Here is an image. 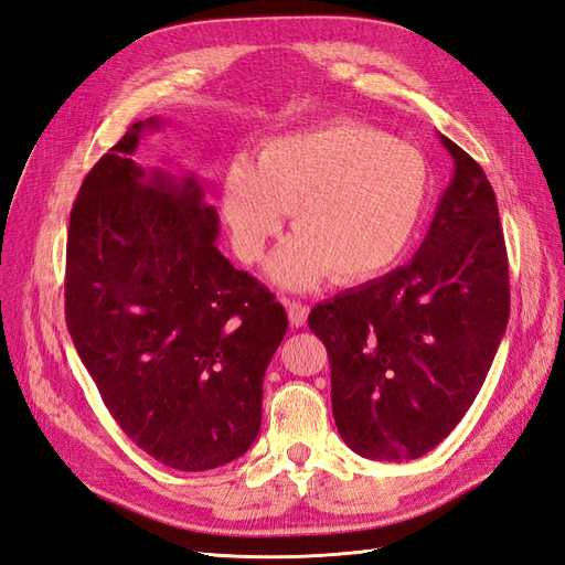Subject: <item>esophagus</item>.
I'll return each instance as SVG.
<instances>
[{"label":"esophagus","instance_id":"1","mask_svg":"<svg viewBox=\"0 0 565 565\" xmlns=\"http://www.w3.org/2000/svg\"><path fill=\"white\" fill-rule=\"evenodd\" d=\"M285 309H287V316H289V322L295 324V328H303L306 324V318H309V306L301 303V301H289L285 299Z\"/></svg>","mask_w":565,"mask_h":565}]
</instances>
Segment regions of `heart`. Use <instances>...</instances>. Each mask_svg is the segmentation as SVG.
Returning <instances> with one entry per match:
<instances>
[{"mask_svg": "<svg viewBox=\"0 0 565 565\" xmlns=\"http://www.w3.org/2000/svg\"><path fill=\"white\" fill-rule=\"evenodd\" d=\"M431 169L407 141L355 122L324 125L262 143L252 167L221 181V216L245 264L292 212L297 235L268 264L287 289H309L332 273L341 285L384 276L413 247L429 202Z\"/></svg>", "mask_w": 565, "mask_h": 565, "instance_id": "obj_1", "label": "heart"}]
</instances>
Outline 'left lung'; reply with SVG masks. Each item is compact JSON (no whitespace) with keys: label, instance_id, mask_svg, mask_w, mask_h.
<instances>
[{"label":"left lung","instance_id":"8db88e82","mask_svg":"<svg viewBox=\"0 0 565 565\" xmlns=\"http://www.w3.org/2000/svg\"><path fill=\"white\" fill-rule=\"evenodd\" d=\"M455 177L415 259L322 301L309 316L332 370V413L370 459L434 450L481 391L509 320V262L498 200L446 136Z\"/></svg>","mask_w":565,"mask_h":565}]
</instances>
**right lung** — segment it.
Returning a JSON list of instances; mask_svg holds the SVG:
<instances>
[{
    "label": "right lung",
    "mask_w": 565,
    "mask_h": 565,
    "mask_svg": "<svg viewBox=\"0 0 565 565\" xmlns=\"http://www.w3.org/2000/svg\"><path fill=\"white\" fill-rule=\"evenodd\" d=\"M136 122L84 179L65 252V322L108 413L179 471L249 450L264 374L287 332L270 289L214 245L218 214L193 177L131 160Z\"/></svg>",
    "instance_id": "add662e5"
}]
</instances>
